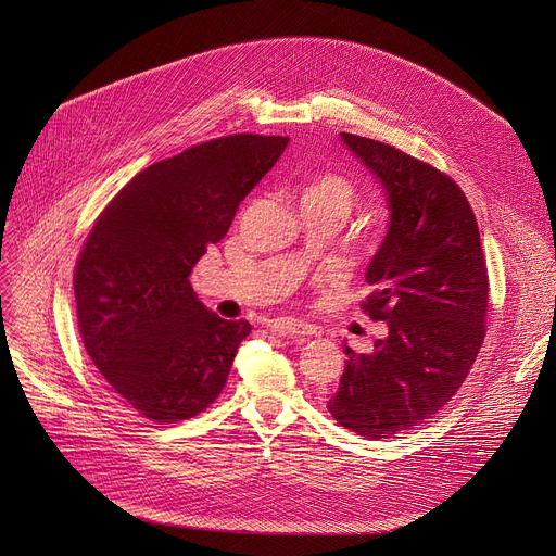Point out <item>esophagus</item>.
<instances>
[{"mask_svg": "<svg viewBox=\"0 0 556 556\" xmlns=\"http://www.w3.org/2000/svg\"><path fill=\"white\" fill-rule=\"evenodd\" d=\"M268 328H270L273 332H277L279 337L299 339V341H303V339H307V337H312V334H314V332H312V328H307L305 324L294 321V319H275V321H270V324H268Z\"/></svg>", "mask_w": 556, "mask_h": 556, "instance_id": "obj_1", "label": "esophagus"}]
</instances>
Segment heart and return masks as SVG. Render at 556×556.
Returning <instances> with one entry per match:
<instances>
[{
	"label": "heart",
	"instance_id": "obj_1",
	"mask_svg": "<svg viewBox=\"0 0 556 556\" xmlns=\"http://www.w3.org/2000/svg\"><path fill=\"white\" fill-rule=\"evenodd\" d=\"M303 200H324V202H337L343 204L345 208H350L352 200H354V189L348 180L339 178V176H324L319 180H314L307 189Z\"/></svg>",
	"mask_w": 556,
	"mask_h": 556
}]
</instances>
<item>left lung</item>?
<instances>
[{
    "mask_svg": "<svg viewBox=\"0 0 556 556\" xmlns=\"http://www.w3.org/2000/svg\"><path fill=\"white\" fill-rule=\"evenodd\" d=\"M382 187L389 222L363 303L387 337L371 354L345 345V371L328 409L356 435L380 440L433 418L484 343L489 275L480 228L462 189L391 144L341 134Z\"/></svg>",
    "mask_w": 556,
    "mask_h": 556,
    "instance_id": "1",
    "label": "left lung"
}]
</instances>
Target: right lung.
I'll return each mask as SVG.
<instances>
[{"instance_id": "obj_1", "label": "right lung", "mask_w": 556, "mask_h": 556, "mask_svg": "<svg viewBox=\"0 0 556 556\" xmlns=\"http://www.w3.org/2000/svg\"><path fill=\"white\" fill-rule=\"evenodd\" d=\"M290 138L235 134L131 178L97 219L74 273L78 330L103 378L153 422L204 412L226 384L249 321L198 301L193 266Z\"/></svg>"}]
</instances>
